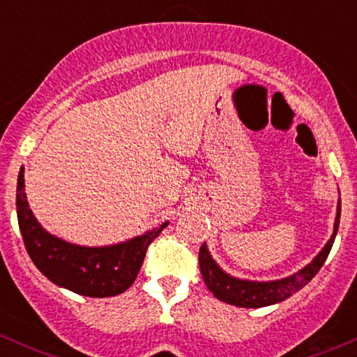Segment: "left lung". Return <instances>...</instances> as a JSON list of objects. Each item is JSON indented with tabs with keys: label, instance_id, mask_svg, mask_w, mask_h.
<instances>
[{
	"label": "left lung",
	"instance_id": "left-lung-1",
	"mask_svg": "<svg viewBox=\"0 0 357 357\" xmlns=\"http://www.w3.org/2000/svg\"><path fill=\"white\" fill-rule=\"evenodd\" d=\"M338 222H340V200L337 204L333 235L330 236V240L321 248V252L307 266L298 269L294 275L282 280H271V282H252V280L235 278V276L228 275L212 259L207 243L204 242V245L200 247L199 252V262L205 285L214 294L215 298L226 302V304L238 305V307H266V305L278 304V302L285 301L290 295H294L295 291L301 290L302 287L307 285L314 278L316 273L321 269L326 257H328L330 250H332L335 235H337L338 229Z\"/></svg>",
	"mask_w": 357,
	"mask_h": 357
}]
</instances>
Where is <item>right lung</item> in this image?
I'll list each match as a JSON object with an SVG mask.
<instances>
[{"label": "right lung", "instance_id": "right-lung-1", "mask_svg": "<svg viewBox=\"0 0 357 357\" xmlns=\"http://www.w3.org/2000/svg\"><path fill=\"white\" fill-rule=\"evenodd\" d=\"M17 218L36 268L55 285L86 297H114L128 290L138 276L146 248L169 225L165 221L158 228L115 245L82 247L66 242L46 231L29 208L24 167L17 181Z\"/></svg>", "mask_w": 357, "mask_h": 357}]
</instances>
